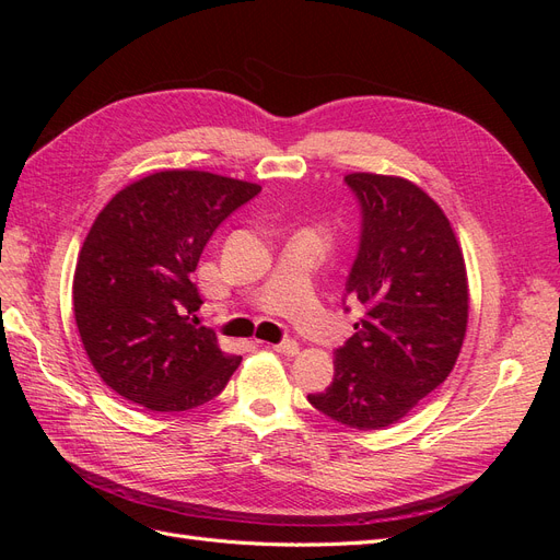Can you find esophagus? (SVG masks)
Returning a JSON list of instances; mask_svg holds the SVG:
<instances>
[{
    "instance_id": "obj_1",
    "label": "esophagus",
    "mask_w": 560,
    "mask_h": 560,
    "mask_svg": "<svg viewBox=\"0 0 560 560\" xmlns=\"http://www.w3.org/2000/svg\"><path fill=\"white\" fill-rule=\"evenodd\" d=\"M270 348H273L276 352L287 354V358H294V354L299 352V343L296 341H282V343H276V346H270Z\"/></svg>"
}]
</instances>
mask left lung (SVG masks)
Returning <instances> with one entry per match:
<instances>
[{
  "label": "left lung",
  "instance_id": "8db88e82",
  "mask_svg": "<svg viewBox=\"0 0 560 560\" xmlns=\"http://www.w3.org/2000/svg\"><path fill=\"white\" fill-rule=\"evenodd\" d=\"M360 206V245L346 299L362 317L336 348L334 381L308 395L317 411L354 430H383L442 385L467 329L460 245L416 184L369 173L343 179Z\"/></svg>",
  "mask_w": 560,
  "mask_h": 560
}]
</instances>
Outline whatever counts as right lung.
<instances>
[{
    "label": "right lung",
    "mask_w": 560,
    "mask_h": 560,
    "mask_svg": "<svg viewBox=\"0 0 560 560\" xmlns=\"http://www.w3.org/2000/svg\"><path fill=\"white\" fill-rule=\"evenodd\" d=\"M261 186L165 171L118 191L97 214L74 273V317L114 393L151 411H189L226 387L243 358L198 325L194 270L212 233Z\"/></svg>",
    "instance_id": "add662e5"
}]
</instances>
